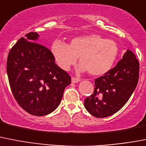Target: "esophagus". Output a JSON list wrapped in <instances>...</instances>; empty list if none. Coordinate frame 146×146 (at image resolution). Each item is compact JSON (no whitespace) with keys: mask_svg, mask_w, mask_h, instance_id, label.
<instances>
[{"mask_svg":"<svg viewBox=\"0 0 146 146\" xmlns=\"http://www.w3.org/2000/svg\"><path fill=\"white\" fill-rule=\"evenodd\" d=\"M80 80V79L78 78H75V77H72V83H78Z\"/></svg>","mask_w":146,"mask_h":146,"instance_id":"obj_1","label":"esophagus"}]
</instances>
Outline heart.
<instances>
[{"mask_svg":"<svg viewBox=\"0 0 146 146\" xmlns=\"http://www.w3.org/2000/svg\"><path fill=\"white\" fill-rule=\"evenodd\" d=\"M51 51L56 63L63 70H68L79 58L80 70H87L91 75L98 76L111 68L117 58L119 48L113 40L92 34L74 37L69 46L56 40Z\"/></svg>","mask_w":146,"mask_h":146,"instance_id":"obj_1","label":"heart"}]
</instances>
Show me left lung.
Returning a JSON list of instances; mask_svg holds the SVG:
<instances>
[{
	"mask_svg": "<svg viewBox=\"0 0 146 146\" xmlns=\"http://www.w3.org/2000/svg\"><path fill=\"white\" fill-rule=\"evenodd\" d=\"M139 63L135 54L127 50L115 66L94 80L93 94L85 99L84 106L95 117H106L121 109L137 85Z\"/></svg>",
	"mask_w": 146,
	"mask_h": 146,
	"instance_id": "obj_1",
	"label": "left lung"
}]
</instances>
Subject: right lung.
<instances>
[{"mask_svg": "<svg viewBox=\"0 0 146 146\" xmlns=\"http://www.w3.org/2000/svg\"><path fill=\"white\" fill-rule=\"evenodd\" d=\"M37 32L21 37L9 52L7 71L11 91L29 114L44 116L60 103L71 77L55 63L48 48L36 43Z\"/></svg>", "mask_w": 146, "mask_h": 146, "instance_id": "obj_1", "label": "right lung"}]
</instances>
